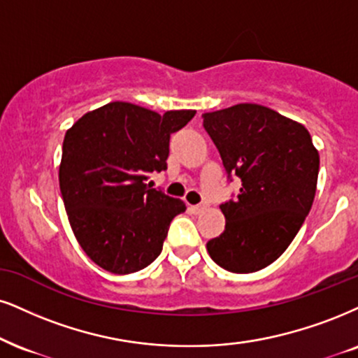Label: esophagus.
<instances>
[{"label":"esophagus","instance_id":"obj_1","mask_svg":"<svg viewBox=\"0 0 358 358\" xmlns=\"http://www.w3.org/2000/svg\"><path fill=\"white\" fill-rule=\"evenodd\" d=\"M189 209H191V213H194V214H201L206 207L202 204H197V206H189Z\"/></svg>","mask_w":358,"mask_h":358}]
</instances>
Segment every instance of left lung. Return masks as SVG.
<instances>
[{
  "label": "left lung",
  "mask_w": 358,
  "mask_h": 358,
  "mask_svg": "<svg viewBox=\"0 0 358 358\" xmlns=\"http://www.w3.org/2000/svg\"><path fill=\"white\" fill-rule=\"evenodd\" d=\"M236 199L220 204L226 229L207 242L210 259L234 273L267 267L289 247L310 213L319 152L308 131L272 109L237 104L202 114Z\"/></svg>",
  "instance_id": "1"
}]
</instances>
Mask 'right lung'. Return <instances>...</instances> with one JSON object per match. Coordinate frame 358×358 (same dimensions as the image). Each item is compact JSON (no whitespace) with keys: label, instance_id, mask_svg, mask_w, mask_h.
<instances>
[{"label":"right lung","instance_id":"obj_1","mask_svg":"<svg viewBox=\"0 0 358 358\" xmlns=\"http://www.w3.org/2000/svg\"><path fill=\"white\" fill-rule=\"evenodd\" d=\"M196 111L157 114L131 103H109L66 132L59 189L69 224L92 262L132 273L161 254L182 201L152 189L149 176L167 169L171 134Z\"/></svg>","mask_w":358,"mask_h":358}]
</instances>
